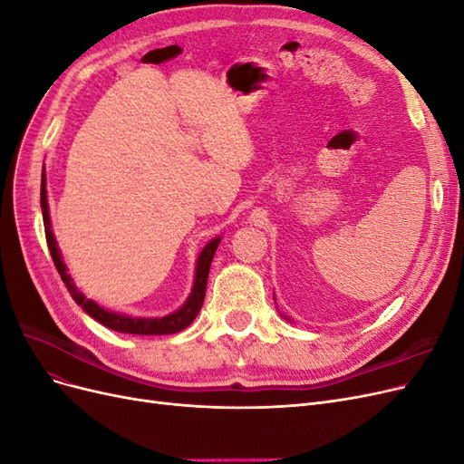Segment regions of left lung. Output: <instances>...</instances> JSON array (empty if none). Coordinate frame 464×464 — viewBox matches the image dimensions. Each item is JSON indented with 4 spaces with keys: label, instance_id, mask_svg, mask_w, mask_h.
Segmentation results:
<instances>
[{
    "label": "left lung",
    "instance_id": "obj_1",
    "mask_svg": "<svg viewBox=\"0 0 464 464\" xmlns=\"http://www.w3.org/2000/svg\"><path fill=\"white\" fill-rule=\"evenodd\" d=\"M283 317H285V319H288V317H286V315H283ZM288 321H290V319H288Z\"/></svg>",
    "mask_w": 464,
    "mask_h": 464
}]
</instances>
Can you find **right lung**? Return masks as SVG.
<instances>
[{"mask_svg":"<svg viewBox=\"0 0 464 464\" xmlns=\"http://www.w3.org/2000/svg\"><path fill=\"white\" fill-rule=\"evenodd\" d=\"M40 207H42V218H44V230H46V242L50 247V254L53 259L55 269L62 275L63 285L67 286L72 298L77 302V305L82 307V312L89 314L92 319L98 323H102L104 327L118 331V333H130V334H174L184 331L189 327L193 319L198 317L201 312V305L205 300V290H207V278H208V269H210V261L215 257V251L220 244L222 237L217 236L210 240L198 257V265H195V276H193V288L189 292L188 300L181 304L176 312L168 314L164 317H133V315H125L106 310V307L98 305L94 300L87 298L82 294L75 283L72 275L67 273V265L62 259V251L58 247V242H55V236L52 232V222H50V207H48V195H46V176L42 172V184H40Z\"/></svg>","mask_w":464,"mask_h":464,"instance_id":"right-lung-1","label":"right lung"}]
</instances>
